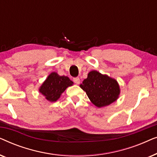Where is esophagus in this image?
I'll list each match as a JSON object with an SVG mask.
<instances>
[{"label": "esophagus", "instance_id": "obj_1", "mask_svg": "<svg viewBox=\"0 0 157 157\" xmlns=\"http://www.w3.org/2000/svg\"><path fill=\"white\" fill-rule=\"evenodd\" d=\"M74 81L75 83H76V84H79V83H80V78H79L78 77H76V78H74Z\"/></svg>", "mask_w": 157, "mask_h": 157}]
</instances>
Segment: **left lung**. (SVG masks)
<instances>
[{
	"label": "left lung",
	"instance_id": "obj_1",
	"mask_svg": "<svg viewBox=\"0 0 157 157\" xmlns=\"http://www.w3.org/2000/svg\"><path fill=\"white\" fill-rule=\"evenodd\" d=\"M80 87L98 108L109 106L119 97L120 86L115 78L93 70L88 74Z\"/></svg>",
	"mask_w": 157,
	"mask_h": 157
}]
</instances>
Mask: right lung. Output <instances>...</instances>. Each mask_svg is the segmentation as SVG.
<instances>
[{"instance_id": "1", "label": "right lung", "mask_w": 157, "mask_h": 157, "mask_svg": "<svg viewBox=\"0 0 157 157\" xmlns=\"http://www.w3.org/2000/svg\"><path fill=\"white\" fill-rule=\"evenodd\" d=\"M74 82L65 76H59L56 72H52L40 86L38 91L46 100L55 102L61 97V94Z\"/></svg>"}]
</instances>
